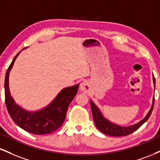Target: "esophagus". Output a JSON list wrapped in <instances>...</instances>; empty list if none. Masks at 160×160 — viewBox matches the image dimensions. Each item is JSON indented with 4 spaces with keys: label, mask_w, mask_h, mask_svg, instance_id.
<instances>
[{
    "label": "esophagus",
    "mask_w": 160,
    "mask_h": 160,
    "mask_svg": "<svg viewBox=\"0 0 160 160\" xmlns=\"http://www.w3.org/2000/svg\"><path fill=\"white\" fill-rule=\"evenodd\" d=\"M80 90L85 93H89L91 90V86L89 82L83 81L80 84Z\"/></svg>",
    "instance_id": "esophagus-1"
}]
</instances>
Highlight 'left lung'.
Listing matches in <instances>:
<instances>
[{"label": "left lung", "mask_w": 160, "mask_h": 160, "mask_svg": "<svg viewBox=\"0 0 160 160\" xmlns=\"http://www.w3.org/2000/svg\"><path fill=\"white\" fill-rule=\"evenodd\" d=\"M153 79L154 85H155V78L153 77ZM90 104L92 108V113L93 120H94L95 126L98 128L99 131L102 132V133L105 134V135H111V136L120 137L126 136V135H130V134H132L135 131H136L138 128H140L141 126L149 119L150 116L151 115V113L153 109L154 98L153 100L152 107L150 108V111L148 112V115L146 116V117H145L144 119H143V120L140 121L139 122H138L137 124L133 125V126H128V127H122V126H117V125L112 123L110 121H108L106 120V119L104 118L103 116L102 115V113L99 111L98 108L95 105V104L92 103V101H90Z\"/></svg>", "instance_id": "obj_1"}]
</instances>
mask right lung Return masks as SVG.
Listing matches in <instances>:
<instances>
[{
  "label": "right lung",
  "instance_id": "add662e5",
  "mask_svg": "<svg viewBox=\"0 0 160 160\" xmlns=\"http://www.w3.org/2000/svg\"><path fill=\"white\" fill-rule=\"evenodd\" d=\"M19 53L11 62L5 76V103L7 111L14 122L28 132L34 135L52 133L63 124L69 104L78 92L79 84L64 89L44 109L35 113L25 111L16 104L9 90V74Z\"/></svg>",
  "mask_w": 160,
  "mask_h": 160
}]
</instances>
